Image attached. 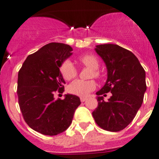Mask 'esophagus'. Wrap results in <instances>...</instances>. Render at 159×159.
<instances>
[{
    "mask_svg": "<svg viewBox=\"0 0 159 159\" xmlns=\"http://www.w3.org/2000/svg\"><path fill=\"white\" fill-rule=\"evenodd\" d=\"M87 99H88V98H86V97H81V102H84V101H86Z\"/></svg>",
    "mask_w": 159,
    "mask_h": 159,
    "instance_id": "34e87169",
    "label": "esophagus"
}]
</instances>
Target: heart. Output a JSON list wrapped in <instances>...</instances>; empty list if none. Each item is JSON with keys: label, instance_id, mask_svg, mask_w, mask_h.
<instances>
[{"label": "heart", "instance_id": "obj_1", "mask_svg": "<svg viewBox=\"0 0 159 159\" xmlns=\"http://www.w3.org/2000/svg\"><path fill=\"white\" fill-rule=\"evenodd\" d=\"M79 61L86 67L92 69V72L91 76L98 78L99 74L98 69L99 67L98 59L96 57L92 54H86L80 57ZM61 72L65 80H71L77 75V69L70 61H64L61 67ZM95 88V82L92 80L90 81H82L76 80L73 81L68 86V92L73 95L78 96H84L93 91Z\"/></svg>", "mask_w": 159, "mask_h": 159}]
</instances>
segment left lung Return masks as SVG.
I'll return each mask as SVG.
<instances>
[{"label":"left lung","mask_w":159,"mask_h":159,"mask_svg":"<svg viewBox=\"0 0 159 159\" xmlns=\"http://www.w3.org/2000/svg\"><path fill=\"white\" fill-rule=\"evenodd\" d=\"M95 52L107 69V80L96 92L98 107L92 112L101 128L117 132L129 125L141 108L147 89L145 71L132 52L116 44L95 46ZM110 91L105 102L102 94Z\"/></svg>","instance_id":"8db88e82"}]
</instances>
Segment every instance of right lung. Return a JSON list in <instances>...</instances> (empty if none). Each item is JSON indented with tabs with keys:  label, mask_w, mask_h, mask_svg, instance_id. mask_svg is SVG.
Masks as SVG:
<instances>
[{
	"label": "right lung",
	"mask_w": 159,
	"mask_h": 159,
	"mask_svg": "<svg viewBox=\"0 0 159 159\" xmlns=\"http://www.w3.org/2000/svg\"><path fill=\"white\" fill-rule=\"evenodd\" d=\"M72 50L67 44L50 43L28 56L18 72L17 94L23 118L42 134L54 136L65 131L81 104L79 97L71 94L64 99L54 98L55 92L64 91L60 67Z\"/></svg>",
	"instance_id": "add662e5"
}]
</instances>
